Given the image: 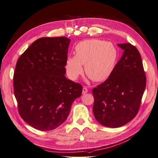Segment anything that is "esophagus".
Wrapping results in <instances>:
<instances>
[{
	"instance_id": "obj_1",
	"label": "esophagus",
	"mask_w": 158,
	"mask_h": 158,
	"mask_svg": "<svg viewBox=\"0 0 158 158\" xmlns=\"http://www.w3.org/2000/svg\"><path fill=\"white\" fill-rule=\"evenodd\" d=\"M87 92H88V88L85 86H84L83 88V89H82V94H86Z\"/></svg>"
}]
</instances>
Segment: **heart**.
I'll return each mask as SVG.
<instances>
[{"label":"heart","instance_id":"1","mask_svg":"<svg viewBox=\"0 0 158 158\" xmlns=\"http://www.w3.org/2000/svg\"><path fill=\"white\" fill-rule=\"evenodd\" d=\"M75 55L68 56L64 67L69 78L75 80L85 73L94 82L106 80L111 74L116 64L118 52L110 42L99 40L80 41L75 47Z\"/></svg>","mask_w":158,"mask_h":158}]
</instances>
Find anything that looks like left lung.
Returning <instances> with one entry per match:
<instances>
[{
	"instance_id": "8db88e82",
	"label": "left lung",
	"mask_w": 158,
	"mask_h": 158,
	"mask_svg": "<svg viewBox=\"0 0 158 158\" xmlns=\"http://www.w3.org/2000/svg\"><path fill=\"white\" fill-rule=\"evenodd\" d=\"M123 50L111 74L92 93L97 121L110 128L126 125L140 108L146 78L139 51L131 44L117 45Z\"/></svg>"
}]
</instances>
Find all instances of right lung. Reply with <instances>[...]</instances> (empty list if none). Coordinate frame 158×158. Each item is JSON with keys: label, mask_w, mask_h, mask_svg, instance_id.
<instances>
[{"label": "right lung", "mask_w": 158, "mask_h": 158, "mask_svg": "<svg viewBox=\"0 0 158 158\" xmlns=\"http://www.w3.org/2000/svg\"><path fill=\"white\" fill-rule=\"evenodd\" d=\"M70 40L41 37L18 59L14 92L23 120L39 131H51L67 118L82 86L66 78L65 61Z\"/></svg>", "instance_id": "right-lung-1"}]
</instances>
